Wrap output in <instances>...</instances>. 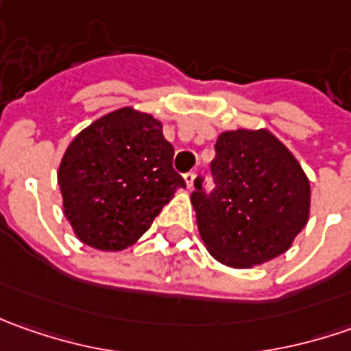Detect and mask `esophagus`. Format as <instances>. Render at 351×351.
I'll list each match as a JSON object with an SVG mask.
<instances>
[{
	"label": "esophagus",
	"mask_w": 351,
	"mask_h": 351,
	"mask_svg": "<svg viewBox=\"0 0 351 351\" xmlns=\"http://www.w3.org/2000/svg\"><path fill=\"white\" fill-rule=\"evenodd\" d=\"M183 180H185L187 189H191V187H193V182H195V173H193V171H187V173L183 176Z\"/></svg>",
	"instance_id": "34e87169"
}]
</instances>
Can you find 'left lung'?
Segmentation results:
<instances>
[{
	"label": "left lung",
	"mask_w": 351,
	"mask_h": 351,
	"mask_svg": "<svg viewBox=\"0 0 351 351\" xmlns=\"http://www.w3.org/2000/svg\"><path fill=\"white\" fill-rule=\"evenodd\" d=\"M207 193L195 180L191 203L201 240L228 267H252L287 252L304 228L311 183L287 146L265 130H226L215 144Z\"/></svg>",
	"instance_id": "1"
}]
</instances>
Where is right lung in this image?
I'll list each match as a JSON object with an SVG mask.
<instances>
[{
    "mask_svg": "<svg viewBox=\"0 0 351 351\" xmlns=\"http://www.w3.org/2000/svg\"><path fill=\"white\" fill-rule=\"evenodd\" d=\"M162 123L123 107L84 128L58 168L64 215L91 248L132 246L185 182Z\"/></svg>",
    "mask_w": 351,
    "mask_h": 351,
    "instance_id": "1",
    "label": "right lung"
}]
</instances>
